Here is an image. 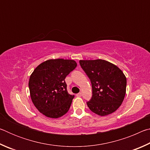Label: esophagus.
I'll return each instance as SVG.
<instances>
[{
  "label": "esophagus",
  "mask_w": 150,
  "mask_h": 150,
  "mask_svg": "<svg viewBox=\"0 0 150 150\" xmlns=\"http://www.w3.org/2000/svg\"><path fill=\"white\" fill-rule=\"evenodd\" d=\"M76 96H78V97H80V96H82V93H79L78 94H77V95H76Z\"/></svg>",
  "instance_id": "1"
}]
</instances>
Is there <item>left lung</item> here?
Instances as JSON below:
<instances>
[{
    "label": "left lung",
    "mask_w": 150,
    "mask_h": 150,
    "mask_svg": "<svg viewBox=\"0 0 150 150\" xmlns=\"http://www.w3.org/2000/svg\"><path fill=\"white\" fill-rule=\"evenodd\" d=\"M81 67L89 78L93 95L88 107L99 116L115 112L126 95V77L117 66L103 59L80 60Z\"/></svg>",
    "instance_id": "obj_1"
}]
</instances>
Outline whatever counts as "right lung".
Listing matches in <instances>:
<instances>
[{
    "mask_svg": "<svg viewBox=\"0 0 150 150\" xmlns=\"http://www.w3.org/2000/svg\"><path fill=\"white\" fill-rule=\"evenodd\" d=\"M77 67L71 59H49L34 70L29 79L33 104L45 116L57 118L67 112L74 95L68 93L65 79Z\"/></svg>",
    "mask_w": 150,
    "mask_h": 150,
    "instance_id": "right-lung-1",
    "label": "right lung"
}]
</instances>
